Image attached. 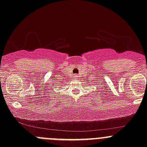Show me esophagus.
<instances>
[{
    "label": "esophagus",
    "instance_id": "1",
    "mask_svg": "<svg viewBox=\"0 0 147 147\" xmlns=\"http://www.w3.org/2000/svg\"><path fill=\"white\" fill-rule=\"evenodd\" d=\"M77 75H74V77H75V78H76V77H77Z\"/></svg>",
    "mask_w": 147,
    "mask_h": 147
}]
</instances>
